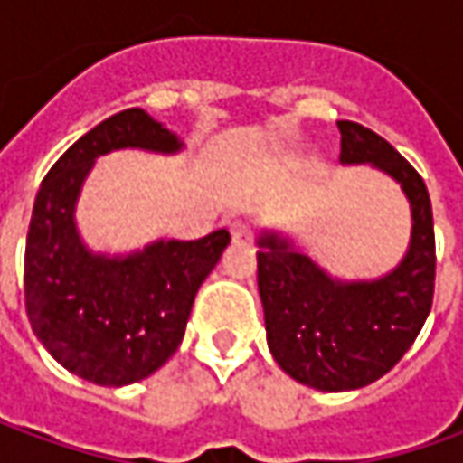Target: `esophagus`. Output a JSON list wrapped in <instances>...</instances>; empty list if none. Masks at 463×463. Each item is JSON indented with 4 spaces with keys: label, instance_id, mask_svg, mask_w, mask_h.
I'll list each match as a JSON object with an SVG mask.
<instances>
[{
    "label": "esophagus",
    "instance_id": "esophagus-1",
    "mask_svg": "<svg viewBox=\"0 0 463 463\" xmlns=\"http://www.w3.org/2000/svg\"><path fill=\"white\" fill-rule=\"evenodd\" d=\"M232 240L237 241V244H250V241L255 240V229L250 223L234 222V226H232Z\"/></svg>",
    "mask_w": 463,
    "mask_h": 463
}]
</instances>
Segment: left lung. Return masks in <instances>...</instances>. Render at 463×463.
I'll use <instances>...</instances> for the list:
<instances>
[{
	"mask_svg": "<svg viewBox=\"0 0 463 463\" xmlns=\"http://www.w3.org/2000/svg\"><path fill=\"white\" fill-rule=\"evenodd\" d=\"M340 162L392 175L412 208V240L400 265L379 280H337L278 234H262L258 288L268 347L296 382L347 392L400 364L425 325L436 291V234L428 187L386 138L337 120Z\"/></svg>",
	"mask_w": 463,
	"mask_h": 463,
	"instance_id": "obj_1",
	"label": "left lung"
}]
</instances>
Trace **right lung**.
<instances>
[{"label": "right lung", "instance_id": "right-lung-1", "mask_svg": "<svg viewBox=\"0 0 463 463\" xmlns=\"http://www.w3.org/2000/svg\"><path fill=\"white\" fill-rule=\"evenodd\" d=\"M175 154L180 138L141 108L120 110L74 141L35 195L25 244L30 327L59 364L99 386L141 382L172 358L205 276L232 241L159 240L126 258L95 255L74 208L95 159L116 149Z\"/></svg>", "mask_w": 463, "mask_h": 463}]
</instances>
